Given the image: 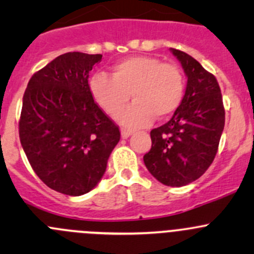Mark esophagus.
Listing matches in <instances>:
<instances>
[{"label":"esophagus","mask_w":254,"mask_h":254,"mask_svg":"<svg viewBox=\"0 0 254 254\" xmlns=\"http://www.w3.org/2000/svg\"><path fill=\"white\" fill-rule=\"evenodd\" d=\"M131 134H132L131 130H125V129L122 130V137H123V139H127V137H129Z\"/></svg>","instance_id":"obj_1"}]
</instances>
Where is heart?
I'll use <instances>...</instances> for the list:
<instances>
[{
    "label": "heart",
    "mask_w": 254,
    "mask_h": 254,
    "mask_svg": "<svg viewBox=\"0 0 254 254\" xmlns=\"http://www.w3.org/2000/svg\"><path fill=\"white\" fill-rule=\"evenodd\" d=\"M89 92L97 106L114 117L131 93L134 103L117 117L123 127H146L153 117L165 119L177 111L184 96V77L172 64L153 56H131L112 67V76L99 72L89 79Z\"/></svg>",
    "instance_id": "b5f03b06"
}]
</instances>
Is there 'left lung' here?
<instances>
[{"label":"left lung","instance_id":"obj_1","mask_svg":"<svg viewBox=\"0 0 254 254\" xmlns=\"http://www.w3.org/2000/svg\"><path fill=\"white\" fill-rule=\"evenodd\" d=\"M187 78L186 93L170 122L151 130L146 168L158 182L183 187L205 173L214 161L225 127V109L214 75L194 58L171 48Z\"/></svg>","mask_w":254,"mask_h":254}]
</instances>
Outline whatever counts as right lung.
Masks as SVG:
<instances>
[{
  "instance_id": "1",
  "label": "right lung",
  "mask_w": 254,
  "mask_h": 254,
  "mask_svg": "<svg viewBox=\"0 0 254 254\" xmlns=\"http://www.w3.org/2000/svg\"><path fill=\"white\" fill-rule=\"evenodd\" d=\"M101 60V54H63L32 76L23 96V150L37 176L66 195L98 184L120 140L119 127L89 92V71Z\"/></svg>"
}]
</instances>
